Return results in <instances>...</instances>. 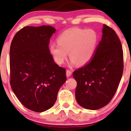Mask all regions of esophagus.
I'll return each mask as SVG.
<instances>
[{"instance_id": "34e87169", "label": "esophagus", "mask_w": 131, "mask_h": 131, "mask_svg": "<svg viewBox=\"0 0 131 131\" xmlns=\"http://www.w3.org/2000/svg\"><path fill=\"white\" fill-rule=\"evenodd\" d=\"M71 74H72V72H71L70 70H67V73H66V74H67V77H70V76L71 75Z\"/></svg>"}]
</instances>
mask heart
Returning <instances> with one entry per match:
<instances>
[{"mask_svg":"<svg viewBox=\"0 0 131 131\" xmlns=\"http://www.w3.org/2000/svg\"><path fill=\"white\" fill-rule=\"evenodd\" d=\"M97 42L98 35L94 30L71 28L58 36V44L50 45L49 51L57 64H63L68 53L70 66H81L93 58Z\"/></svg>","mask_w":131,"mask_h":131,"instance_id":"b5f03b06","label":"heart"}]
</instances>
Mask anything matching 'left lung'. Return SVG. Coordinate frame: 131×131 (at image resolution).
Segmentation results:
<instances>
[{"mask_svg":"<svg viewBox=\"0 0 131 131\" xmlns=\"http://www.w3.org/2000/svg\"><path fill=\"white\" fill-rule=\"evenodd\" d=\"M103 35L88 64L75 70L77 101L87 110L107 105L116 93L123 73V51L115 31L103 25Z\"/></svg>","mask_w":131,"mask_h":131,"instance_id":"obj_1","label":"left lung"}]
</instances>
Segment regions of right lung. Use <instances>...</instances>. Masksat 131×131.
Listing matches in <instances>:
<instances>
[{"instance_id":"right-lung-1","label":"right lung","mask_w":131,"mask_h":131,"mask_svg":"<svg viewBox=\"0 0 131 131\" xmlns=\"http://www.w3.org/2000/svg\"><path fill=\"white\" fill-rule=\"evenodd\" d=\"M56 29L50 25L24 27L15 34L10 49V85L18 100L38 113L49 110L67 80L66 70L54 63L49 51Z\"/></svg>"}]
</instances>
